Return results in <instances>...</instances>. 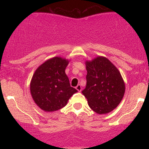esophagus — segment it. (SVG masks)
Here are the masks:
<instances>
[{
  "mask_svg": "<svg viewBox=\"0 0 149 149\" xmlns=\"http://www.w3.org/2000/svg\"><path fill=\"white\" fill-rule=\"evenodd\" d=\"M76 88L78 92H80V91H81V90H82V87H81V85H77V86L76 87Z\"/></svg>",
  "mask_w": 149,
  "mask_h": 149,
  "instance_id": "obj_1",
  "label": "esophagus"
}]
</instances>
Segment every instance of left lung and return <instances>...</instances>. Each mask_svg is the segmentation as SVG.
Segmentation results:
<instances>
[{
  "instance_id": "obj_1",
  "label": "left lung",
  "mask_w": 149,
  "mask_h": 149,
  "mask_svg": "<svg viewBox=\"0 0 149 149\" xmlns=\"http://www.w3.org/2000/svg\"><path fill=\"white\" fill-rule=\"evenodd\" d=\"M87 84L82 91L89 107L99 114L112 111L120 103L125 85L118 69L107 58L86 61Z\"/></svg>"
}]
</instances>
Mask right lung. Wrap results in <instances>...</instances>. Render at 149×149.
Returning a JSON list of instances; mask_svg holds the SVG:
<instances>
[{"mask_svg":"<svg viewBox=\"0 0 149 149\" xmlns=\"http://www.w3.org/2000/svg\"><path fill=\"white\" fill-rule=\"evenodd\" d=\"M69 61L59 57L48 59L33 73L30 83L32 98L38 107L47 112L61 109L78 91L71 87L65 69Z\"/></svg>","mask_w":149,"mask_h":149,"instance_id":"add662e5","label":"right lung"}]
</instances>
